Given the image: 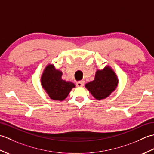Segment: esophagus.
<instances>
[{"label": "esophagus", "instance_id": "obj_1", "mask_svg": "<svg viewBox=\"0 0 154 154\" xmlns=\"http://www.w3.org/2000/svg\"><path fill=\"white\" fill-rule=\"evenodd\" d=\"M84 83H85V81H79V82H77V86L79 87H83Z\"/></svg>", "mask_w": 154, "mask_h": 154}]
</instances>
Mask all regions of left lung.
Segmentation results:
<instances>
[{"label":"left lung","instance_id":"left-lung-1","mask_svg":"<svg viewBox=\"0 0 154 154\" xmlns=\"http://www.w3.org/2000/svg\"><path fill=\"white\" fill-rule=\"evenodd\" d=\"M119 78L115 72L107 65L103 69H97L94 79L85 84V87L97 100L105 99L116 89Z\"/></svg>","mask_w":154,"mask_h":154}]
</instances>
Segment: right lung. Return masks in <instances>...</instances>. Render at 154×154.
<instances>
[{"label":"right lung","mask_w":154,"mask_h":154,"mask_svg":"<svg viewBox=\"0 0 154 154\" xmlns=\"http://www.w3.org/2000/svg\"><path fill=\"white\" fill-rule=\"evenodd\" d=\"M62 71L57 69L54 65H47L41 76V84L50 99L62 101L67 97L74 83L62 79Z\"/></svg>","instance_id":"1"}]
</instances>
